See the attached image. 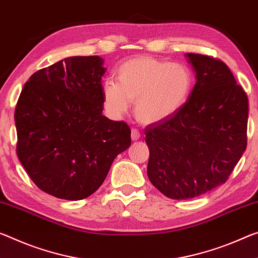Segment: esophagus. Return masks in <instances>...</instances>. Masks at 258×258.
<instances>
[{"instance_id":"34e87169","label":"esophagus","mask_w":258,"mask_h":258,"mask_svg":"<svg viewBox=\"0 0 258 258\" xmlns=\"http://www.w3.org/2000/svg\"><path fill=\"white\" fill-rule=\"evenodd\" d=\"M140 132L137 128H132V131H131V138H132L133 141H137L140 139Z\"/></svg>"}]
</instances>
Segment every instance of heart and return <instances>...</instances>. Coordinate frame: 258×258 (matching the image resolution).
<instances>
[{
	"label": "heart",
	"instance_id": "b5f03b06",
	"mask_svg": "<svg viewBox=\"0 0 258 258\" xmlns=\"http://www.w3.org/2000/svg\"><path fill=\"white\" fill-rule=\"evenodd\" d=\"M117 81H104V108L112 118H120L136 101V116L144 124L169 119L185 107L193 91L190 69L154 57H136L122 63Z\"/></svg>",
	"mask_w": 258,
	"mask_h": 258
}]
</instances>
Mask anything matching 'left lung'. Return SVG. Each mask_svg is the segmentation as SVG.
I'll return each mask as SVG.
<instances>
[{
  "instance_id": "left-lung-1",
  "label": "left lung",
  "mask_w": 258,
  "mask_h": 258,
  "mask_svg": "<svg viewBox=\"0 0 258 258\" xmlns=\"http://www.w3.org/2000/svg\"><path fill=\"white\" fill-rule=\"evenodd\" d=\"M196 73L180 111L145 130L147 174L162 194L188 200L223 185L247 147L248 97L226 64L186 54Z\"/></svg>"
}]
</instances>
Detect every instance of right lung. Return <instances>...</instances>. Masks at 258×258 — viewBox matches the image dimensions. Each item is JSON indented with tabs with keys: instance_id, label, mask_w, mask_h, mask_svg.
Returning a JSON list of instances; mask_svg holds the SVG:
<instances>
[{
	"instance_id": "1",
	"label": "right lung",
	"mask_w": 258,
	"mask_h": 258,
	"mask_svg": "<svg viewBox=\"0 0 258 258\" xmlns=\"http://www.w3.org/2000/svg\"><path fill=\"white\" fill-rule=\"evenodd\" d=\"M99 56H75L30 77L16 105L17 155L41 190L78 201L104 181L131 146V128L102 114Z\"/></svg>"
}]
</instances>
